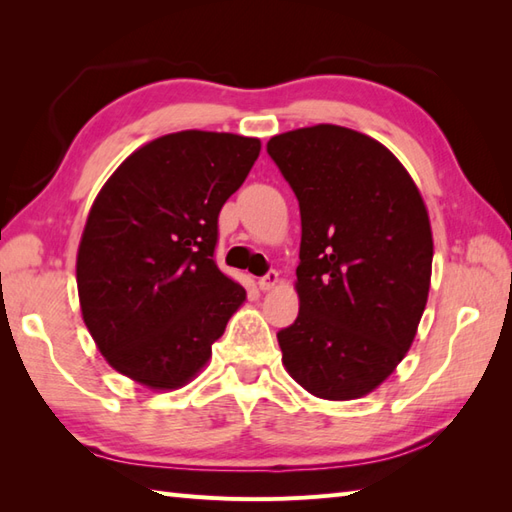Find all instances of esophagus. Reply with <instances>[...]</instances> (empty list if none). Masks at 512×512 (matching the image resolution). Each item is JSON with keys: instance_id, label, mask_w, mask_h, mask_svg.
<instances>
[{"instance_id": "esophagus-1", "label": "esophagus", "mask_w": 512, "mask_h": 512, "mask_svg": "<svg viewBox=\"0 0 512 512\" xmlns=\"http://www.w3.org/2000/svg\"><path fill=\"white\" fill-rule=\"evenodd\" d=\"M277 281H279V273L277 270H268V273L264 275V277H259V281H257V286H259V290H273L275 286H277Z\"/></svg>"}]
</instances>
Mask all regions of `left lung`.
<instances>
[{
  "label": "left lung",
  "instance_id": "obj_1",
  "mask_svg": "<svg viewBox=\"0 0 512 512\" xmlns=\"http://www.w3.org/2000/svg\"><path fill=\"white\" fill-rule=\"evenodd\" d=\"M301 211L299 314L277 332L312 396L354 400L405 358L427 306L433 237L420 191L378 140L339 125L273 136Z\"/></svg>",
  "mask_w": 512,
  "mask_h": 512
}]
</instances>
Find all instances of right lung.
<instances>
[{"label": "right lung", "instance_id": "right-lung-1", "mask_svg": "<svg viewBox=\"0 0 512 512\" xmlns=\"http://www.w3.org/2000/svg\"><path fill=\"white\" fill-rule=\"evenodd\" d=\"M262 143L167 134L134 151L96 195L76 255L83 321L116 372L176 389L200 372L246 290L215 264L217 217Z\"/></svg>", "mask_w": 512, "mask_h": 512}]
</instances>
